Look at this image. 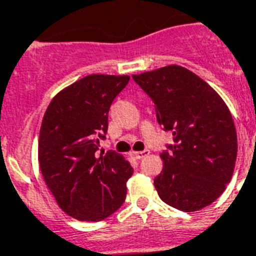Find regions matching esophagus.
Wrapping results in <instances>:
<instances>
[{
    "instance_id": "1",
    "label": "esophagus",
    "mask_w": 256,
    "mask_h": 256,
    "mask_svg": "<svg viewBox=\"0 0 256 256\" xmlns=\"http://www.w3.org/2000/svg\"><path fill=\"white\" fill-rule=\"evenodd\" d=\"M149 153H150L149 150H144V152H130V156L136 160H141L144 158V157H146Z\"/></svg>"
}]
</instances>
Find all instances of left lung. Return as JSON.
Here are the masks:
<instances>
[{"label":"left lung","mask_w":256,"mask_h":256,"mask_svg":"<svg viewBox=\"0 0 256 256\" xmlns=\"http://www.w3.org/2000/svg\"><path fill=\"white\" fill-rule=\"evenodd\" d=\"M132 79L152 98L158 124L173 134L174 144L160 154L158 196L184 212L206 208L226 190L235 169L238 138L230 108L206 82L181 66Z\"/></svg>","instance_id":"obj_1"}]
</instances>
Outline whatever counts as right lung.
Segmentation results:
<instances>
[{"instance_id":"1","label":"right lung","mask_w":256,"mask_h":256,"mask_svg":"<svg viewBox=\"0 0 256 256\" xmlns=\"http://www.w3.org/2000/svg\"><path fill=\"white\" fill-rule=\"evenodd\" d=\"M128 75L94 74L50 100L38 136L42 178L58 206L71 218L100 222L126 198L132 168L122 154H98L108 126V110Z\"/></svg>"}]
</instances>
